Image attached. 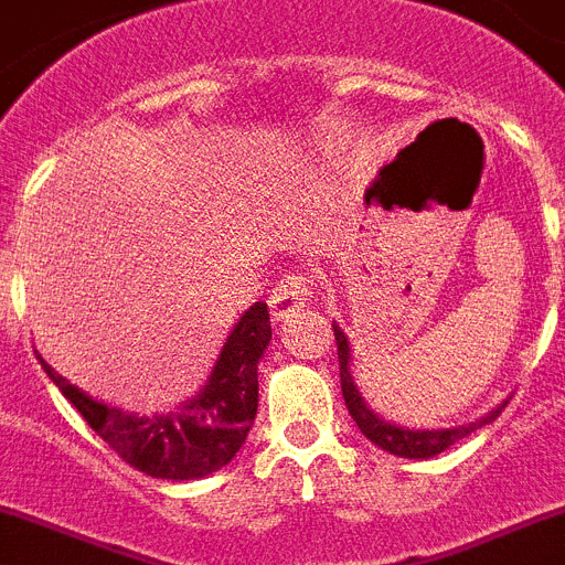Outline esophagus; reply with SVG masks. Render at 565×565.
I'll list each match as a JSON object with an SVG mask.
<instances>
[{
	"label": "esophagus",
	"mask_w": 565,
	"mask_h": 565,
	"mask_svg": "<svg viewBox=\"0 0 565 565\" xmlns=\"http://www.w3.org/2000/svg\"><path fill=\"white\" fill-rule=\"evenodd\" d=\"M313 286H317V279L313 274L308 271H291L286 277L279 279L277 286H274L271 297H268V305H271V317L277 322L282 319H291L299 308H305V302L310 299L313 294Z\"/></svg>",
	"instance_id": "34e87169"
}]
</instances>
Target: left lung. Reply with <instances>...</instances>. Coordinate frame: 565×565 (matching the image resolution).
<instances>
[{
    "label": "left lung",
    "instance_id": "obj_1",
    "mask_svg": "<svg viewBox=\"0 0 565 565\" xmlns=\"http://www.w3.org/2000/svg\"><path fill=\"white\" fill-rule=\"evenodd\" d=\"M333 335L335 344H339V375H341V395H344L347 412L355 420V426L361 428L366 439L377 445V448H384V451L395 454V457H406V459H428L443 454L445 448H451L454 443L468 437L470 431L476 428L488 426L493 423L495 417L501 414V408L490 412L488 417H482L479 423H470V426H459V428H445V431H412V428H401L392 426V423L381 420L377 414H372L366 408V403L361 401L359 390L353 384V375H350V344H347V335L341 333L339 328L333 324Z\"/></svg>",
    "mask_w": 565,
    "mask_h": 565
}]
</instances>
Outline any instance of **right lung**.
Here are the masks:
<instances>
[{
  "label": "right lung",
  "mask_w": 565,
  "mask_h": 565,
  "mask_svg": "<svg viewBox=\"0 0 565 565\" xmlns=\"http://www.w3.org/2000/svg\"><path fill=\"white\" fill-rule=\"evenodd\" d=\"M271 341L266 302H255L226 339L204 390L170 414L137 417L92 401L39 355L41 366L92 431L131 468L153 479H201L232 462L257 414V364Z\"/></svg>",
  "instance_id": "1"
}]
</instances>
